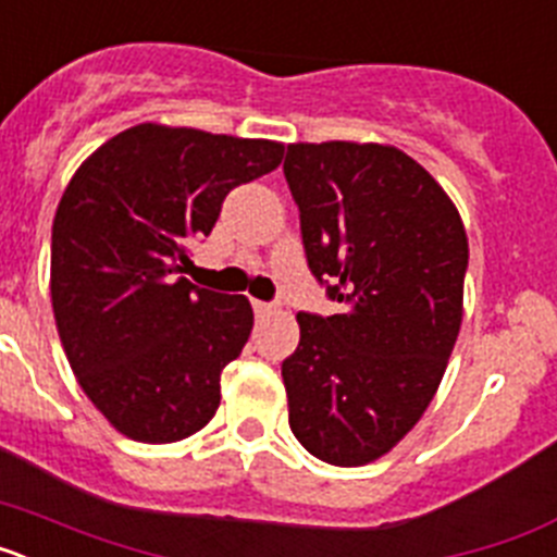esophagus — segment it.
I'll use <instances>...</instances> for the list:
<instances>
[{"mask_svg":"<svg viewBox=\"0 0 557 557\" xmlns=\"http://www.w3.org/2000/svg\"><path fill=\"white\" fill-rule=\"evenodd\" d=\"M253 312L259 314V318H264V314L273 312V304H264V301H253Z\"/></svg>","mask_w":557,"mask_h":557,"instance_id":"34e87169","label":"esophagus"}]
</instances>
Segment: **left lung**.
<instances>
[{
    "mask_svg": "<svg viewBox=\"0 0 557 557\" xmlns=\"http://www.w3.org/2000/svg\"><path fill=\"white\" fill-rule=\"evenodd\" d=\"M309 270L337 314H298L282 362L289 430L332 466H366L421 421L462 323L469 236L424 166L393 145L295 141L284 159Z\"/></svg>",
    "mask_w": 557,
    "mask_h": 557,
    "instance_id": "obj_1",
    "label": "left lung"
}]
</instances>
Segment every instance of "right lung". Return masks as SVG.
I'll return each mask as SVG.
<instances>
[{
	"instance_id": "1",
	"label": "right lung",
	"mask_w": 557,
	"mask_h": 557,
	"mask_svg": "<svg viewBox=\"0 0 557 557\" xmlns=\"http://www.w3.org/2000/svg\"><path fill=\"white\" fill-rule=\"evenodd\" d=\"M282 159V141L141 122L69 181L52 223L55 326L77 385L131 441L175 444L218 412L253 309L184 278L186 248L211 234L234 186Z\"/></svg>"
}]
</instances>
